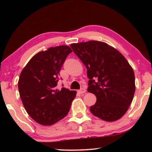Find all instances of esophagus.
Returning <instances> with one entry per match:
<instances>
[{
    "label": "esophagus",
    "instance_id": "34e87169",
    "mask_svg": "<svg viewBox=\"0 0 152 152\" xmlns=\"http://www.w3.org/2000/svg\"><path fill=\"white\" fill-rule=\"evenodd\" d=\"M85 92H86V90L84 89V88H81V89H80V90H78V93H80V94H83Z\"/></svg>",
    "mask_w": 152,
    "mask_h": 152
}]
</instances>
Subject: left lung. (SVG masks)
Returning <instances> with one entry per match:
<instances>
[{
	"instance_id": "obj_1",
	"label": "left lung",
	"mask_w": 152,
	"mask_h": 152,
	"mask_svg": "<svg viewBox=\"0 0 152 152\" xmlns=\"http://www.w3.org/2000/svg\"><path fill=\"white\" fill-rule=\"evenodd\" d=\"M70 47L87 69L88 91L96 97L91 112L105 121L119 119L134 96L132 66L119 51L104 42L90 41L72 43Z\"/></svg>"
}]
</instances>
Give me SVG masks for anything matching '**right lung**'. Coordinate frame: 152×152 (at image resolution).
Listing matches in <instances>:
<instances>
[{
    "instance_id": "1",
    "label": "right lung",
    "mask_w": 152,
    "mask_h": 152,
    "mask_svg": "<svg viewBox=\"0 0 152 152\" xmlns=\"http://www.w3.org/2000/svg\"><path fill=\"white\" fill-rule=\"evenodd\" d=\"M71 52L67 45L41 51L20 74L18 88L23 104L29 116L41 125H53L65 117L76 96V91L57 88L61 66Z\"/></svg>"
}]
</instances>
